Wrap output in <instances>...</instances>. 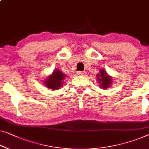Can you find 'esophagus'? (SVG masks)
<instances>
[{"label":"esophagus","instance_id":"esophagus-1","mask_svg":"<svg viewBox=\"0 0 149 149\" xmlns=\"http://www.w3.org/2000/svg\"><path fill=\"white\" fill-rule=\"evenodd\" d=\"M77 74L79 75V76H84V75L86 74V72L85 71H79L78 72H77Z\"/></svg>","mask_w":149,"mask_h":149}]
</instances>
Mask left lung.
Here are the masks:
<instances>
[{
  "mask_svg": "<svg viewBox=\"0 0 149 149\" xmlns=\"http://www.w3.org/2000/svg\"><path fill=\"white\" fill-rule=\"evenodd\" d=\"M97 79L102 89H108L109 87H111L112 79L105 70L101 69L100 70V72L97 74Z\"/></svg>",
  "mask_w": 149,
  "mask_h": 149,
  "instance_id": "1",
  "label": "left lung"
}]
</instances>
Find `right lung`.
<instances>
[{"instance_id": "obj_1", "label": "right lung", "mask_w": 149, "mask_h": 149, "mask_svg": "<svg viewBox=\"0 0 149 149\" xmlns=\"http://www.w3.org/2000/svg\"><path fill=\"white\" fill-rule=\"evenodd\" d=\"M66 75L59 69H56L52 74L48 77V79L45 80L44 85L48 89L53 90L60 89L62 87V83H64L63 80Z\"/></svg>"}]
</instances>
